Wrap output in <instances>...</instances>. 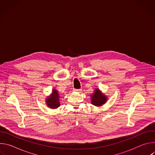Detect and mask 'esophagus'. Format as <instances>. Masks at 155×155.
Listing matches in <instances>:
<instances>
[{
    "label": "esophagus",
    "mask_w": 155,
    "mask_h": 155,
    "mask_svg": "<svg viewBox=\"0 0 155 155\" xmlns=\"http://www.w3.org/2000/svg\"><path fill=\"white\" fill-rule=\"evenodd\" d=\"M75 91H77V92H78V93H80V91H81V89H74V90Z\"/></svg>",
    "instance_id": "34e87169"
}]
</instances>
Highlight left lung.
Segmentation results:
<instances>
[{
    "label": "left lung",
    "mask_w": 155,
    "mask_h": 155,
    "mask_svg": "<svg viewBox=\"0 0 155 155\" xmlns=\"http://www.w3.org/2000/svg\"><path fill=\"white\" fill-rule=\"evenodd\" d=\"M91 97L92 100L91 103L96 106H101L107 101L105 96L102 94L99 89H96L95 92L91 96Z\"/></svg>",
    "instance_id": "8db88e82"
}]
</instances>
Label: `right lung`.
<instances>
[{
	"label": "right lung",
	"mask_w": 155,
	"mask_h": 155,
	"mask_svg": "<svg viewBox=\"0 0 155 155\" xmlns=\"http://www.w3.org/2000/svg\"><path fill=\"white\" fill-rule=\"evenodd\" d=\"M59 96L58 93V91L56 90H53L52 94L47 99V104L50 108H56L59 106Z\"/></svg>",
	"instance_id": "obj_1"
}]
</instances>
